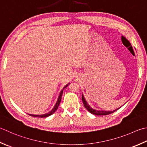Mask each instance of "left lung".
<instances>
[{"label": "left lung", "mask_w": 147, "mask_h": 147, "mask_svg": "<svg viewBox=\"0 0 147 147\" xmlns=\"http://www.w3.org/2000/svg\"><path fill=\"white\" fill-rule=\"evenodd\" d=\"M82 101L83 105H84L85 108L87 109V110L90 112V113H92L93 115H109V114H111L112 113H113L114 111H117V110H119V108L115 110H113V111H100V110H94V109L92 108L90 106L88 105V103L86 101V100L85 99L84 96H83V95L82 94Z\"/></svg>", "instance_id": "obj_1"}]
</instances>
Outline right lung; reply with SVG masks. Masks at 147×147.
<instances>
[{"instance_id": "add662e5", "label": "right lung", "mask_w": 147, "mask_h": 147, "mask_svg": "<svg viewBox=\"0 0 147 147\" xmlns=\"http://www.w3.org/2000/svg\"><path fill=\"white\" fill-rule=\"evenodd\" d=\"M69 84V83H68V84H67V85H65V87H64V88H63L62 90V91L60 92V95H59V98H58V100H57V102H56L54 108H53L52 109V110H51L50 112H48V113H46V114H43V115H32V114H28V115H29L34 117H40V118L47 117H48V116L51 115H52L53 113H55V111L57 110V109H58V107H59V105H60V101H61L62 96V94H63V90H64V89L65 87H67Z\"/></svg>"}]
</instances>
